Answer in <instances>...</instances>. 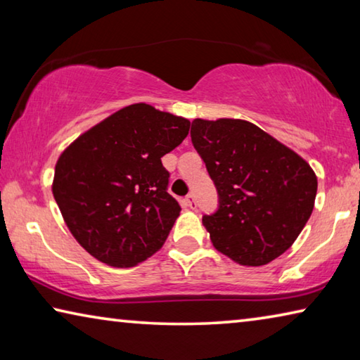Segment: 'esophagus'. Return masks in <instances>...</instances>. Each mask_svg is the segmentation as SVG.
<instances>
[{
  "label": "esophagus",
  "mask_w": 360,
  "mask_h": 360,
  "mask_svg": "<svg viewBox=\"0 0 360 360\" xmlns=\"http://www.w3.org/2000/svg\"><path fill=\"white\" fill-rule=\"evenodd\" d=\"M184 205L187 206V208H191V210H195V208H197V202H195V197H193L192 193H191V195H187V197L184 198Z\"/></svg>",
  "instance_id": "1"
}]
</instances>
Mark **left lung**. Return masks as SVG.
I'll return each instance as SVG.
<instances>
[{
  "label": "left lung",
  "instance_id": "8db88e82",
  "mask_svg": "<svg viewBox=\"0 0 360 360\" xmlns=\"http://www.w3.org/2000/svg\"><path fill=\"white\" fill-rule=\"evenodd\" d=\"M191 136L219 193V210L203 216L212 246L246 266L288 251L314 208L308 162L241 119H195Z\"/></svg>",
  "mask_w": 360,
  "mask_h": 360
}]
</instances>
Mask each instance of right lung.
<instances>
[{"label":"right lung","instance_id":"obj_1","mask_svg":"<svg viewBox=\"0 0 360 360\" xmlns=\"http://www.w3.org/2000/svg\"><path fill=\"white\" fill-rule=\"evenodd\" d=\"M191 122L146 103L119 109L58 157L52 193L71 235L103 264H141L163 246L181 206L162 157Z\"/></svg>","mask_w":360,"mask_h":360}]
</instances>
